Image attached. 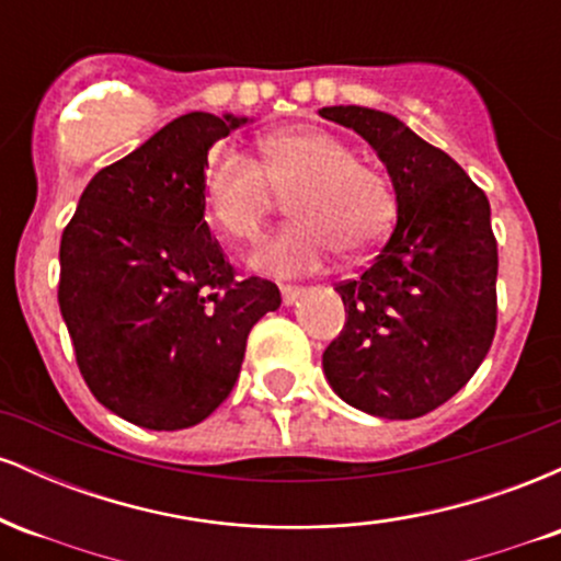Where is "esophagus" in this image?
<instances>
[{
	"label": "esophagus",
	"mask_w": 561,
	"mask_h": 561,
	"mask_svg": "<svg viewBox=\"0 0 561 561\" xmlns=\"http://www.w3.org/2000/svg\"><path fill=\"white\" fill-rule=\"evenodd\" d=\"M302 293H306V289H302V287H295V285H285V287H282V300H285V302H287V306H289V302H295V300H298Z\"/></svg>",
	"instance_id": "34e87169"
}]
</instances>
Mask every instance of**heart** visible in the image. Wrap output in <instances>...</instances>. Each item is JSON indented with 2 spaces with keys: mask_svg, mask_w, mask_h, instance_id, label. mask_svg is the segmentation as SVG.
<instances>
[{
  "mask_svg": "<svg viewBox=\"0 0 561 561\" xmlns=\"http://www.w3.org/2000/svg\"><path fill=\"white\" fill-rule=\"evenodd\" d=\"M261 163L234 147L208 158L203 197L208 216L231 240L250 242L272 214L276 192H289L287 227L259 244L253 266L274 276L324 268L337 250L366 253L396 218V190L375 165L353 158L324 128H287L261 139Z\"/></svg>",
  "mask_w": 561,
  "mask_h": 561,
  "instance_id": "b5f03b06",
  "label": "heart"
}]
</instances>
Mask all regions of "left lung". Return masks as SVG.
Segmentation results:
<instances>
[{
	"mask_svg": "<svg viewBox=\"0 0 561 561\" xmlns=\"http://www.w3.org/2000/svg\"><path fill=\"white\" fill-rule=\"evenodd\" d=\"M377 152L396 190V229L356 279L340 282L345 327L327 345L332 390L371 416L416 420L456 396L495 334L499 250L491 203L446 152L396 115L321 107Z\"/></svg>",
	"mask_w": 561,
	"mask_h": 561,
	"instance_id": "left-lung-1",
	"label": "left lung"
}]
</instances>
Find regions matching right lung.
I'll list each match as a JSON object with an SVG mask.
<instances>
[{"label":"right lung","mask_w":561,"mask_h":561,"mask_svg":"<svg viewBox=\"0 0 561 561\" xmlns=\"http://www.w3.org/2000/svg\"><path fill=\"white\" fill-rule=\"evenodd\" d=\"M248 118L186 113L94 173L60 240V313L92 396L147 430L227 401L279 287L237 276L205 224L208 150Z\"/></svg>","instance_id":"right-lung-1"}]
</instances>
